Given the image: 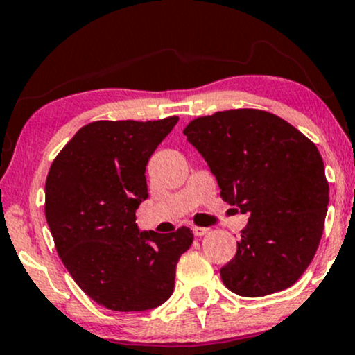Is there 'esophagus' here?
Instances as JSON below:
<instances>
[{
    "label": "esophagus",
    "instance_id": "1",
    "mask_svg": "<svg viewBox=\"0 0 355 355\" xmlns=\"http://www.w3.org/2000/svg\"><path fill=\"white\" fill-rule=\"evenodd\" d=\"M191 232H193V235H197V237H202V235L209 234V229H205V227H191Z\"/></svg>",
    "mask_w": 355,
    "mask_h": 355
}]
</instances>
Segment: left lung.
Here are the masks:
<instances>
[{"label":"left lung","instance_id":"obj_1","mask_svg":"<svg viewBox=\"0 0 355 355\" xmlns=\"http://www.w3.org/2000/svg\"><path fill=\"white\" fill-rule=\"evenodd\" d=\"M183 133L223 200L248 215L237 254L220 268L225 287L263 297L294 285L315 255L329 205L317 146L282 118L252 108L200 116Z\"/></svg>","mask_w":355,"mask_h":355}]
</instances>
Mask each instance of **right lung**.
Returning <instances> with one entry per match:
<instances>
[{
	"instance_id": "right-lung-1",
	"label": "right lung",
	"mask_w": 355,
	"mask_h": 355,
	"mask_svg": "<svg viewBox=\"0 0 355 355\" xmlns=\"http://www.w3.org/2000/svg\"><path fill=\"white\" fill-rule=\"evenodd\" d=\"M177 121H93L48 172L44 215L61 262L110 311L141 312L166 302L178 259L193 242L187 227L162 235L135 223L148 198L146 164Z\"/></svg>"
}]
</instances>
